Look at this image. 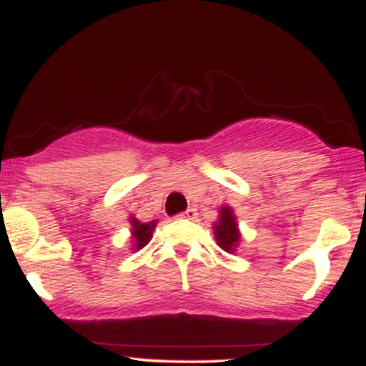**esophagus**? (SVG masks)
Instances as JSON below:
<instances>
[{
  "instance_id": "34e87169",
  "label": "esophagus",
  "mask_w": 366,
  "mask_h": 366,
  "mask_svg": "<svg viewBox=\"0 0 366 366\" xmlns=\"http://www.w3.org/2000/svg\"><path fill=\"white\" fill-rule=\"evenodd\" d=\"M180 217L187 218V220H196V217H197L196 208H189V209H186V212H184V213H180Z\"/></svg>"
}]
</instances>
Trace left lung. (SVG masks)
I'll use <instances>...</instances> for the list:
<instances>
[{
  "label": "left lung",
  "instance_id": "8db88e82",
  "mask_svg": "<svg viewBox=\"0 0 366 366\" xmlns=\"http://www.w3.org/2000/svg\"><path fill=\"white\" fill-rule=\"evenodd\" d=\"M213 234H215L217 244L227 253H236L241 244V230H239L237 217L230 207H220L217 222H213Z\"/></svg>",
  "mask_w": 366,
  "mask_h": 366
}]
</instances>
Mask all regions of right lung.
Returning a JSON list of instances; mask_svg holds the SVG:
<instances>
[{"instance_id": "1", "label": "right lung", "mask_w": 366, "mask_h": 366, "mask_svg": "<svg viewBox=\"0 0 366 366\" xmlns=\"http://www.w3.org/2000/svg\"><path fill=\"white\" fill-rule=\"evenodd\" d=\"M129 222H130V244H132L130 249L139 251L151 241V237H153V230L158 222L157 220L139 222L134 215L129 217Z\"/></svg>"}]
</instances>
